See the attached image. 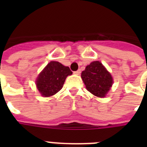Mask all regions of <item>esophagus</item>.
Here are the masks:
<instances>
[{"label":"esophagus","instance_id":"34e87169","mask_svg":"<svg viewBox=\"0 0 147 147\" xmlns=\"http://www.w3.org/2000/svg\"><path fill=\"white\" fill-rule=\"evenodd\" d=\"M81 73V70L80 69H78V70H77V71H74V74H76V75H80Z\"/></svg>","mask_w":147,"mask_h":147}]
</instances>
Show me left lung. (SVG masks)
<instances>
[{
    "instance_id": "left-lung-1",
    "label": "left lung",
    "mask_w": 147,
    "mask_h": 147,
    "mask_svg": "<svg viewBox=\"0 0 147 147\" xmlns=\"http://www.w3.org/2000/svg\"><path fill=\"white\" fill-rule=\"evenodd\" d=\"M81 77L88 91L98 98L106 96L113 84L111 75L99 61L87 65Z\"/></svg>"
}]
</instances>
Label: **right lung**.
<instances>
[{
    "instance_id": "1",
    "label": "right lung",
    "mask_w": 147,
    "mask_h": 147,
    "mask_svg": "<svg viewBox=\"0 0 147 147\" xmlns=\"http://www.w3.org/2000/svg\"><path fill=\"white\" fill-rule=\"evenodd\" d=\"M71 74L72 71L68 66L52 61L38 76L36 81V88L42 96L54 95L62 89L67 76Z\"/></svg>"
}]
</instances>
